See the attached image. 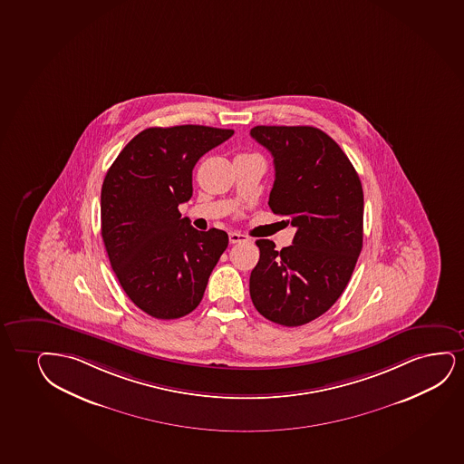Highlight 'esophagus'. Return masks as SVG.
<instances>
[{
    "label": "esophagus",
    "mask_w": 464,
    "mask_h": 464,
    "mask_svg": "<svg viewBox=\"0 0 464 464\" xmlns=\"http://www.w3.org/2000/svg\"><path fill=\"white\" fill-rule=\"evenodd\" d=\"M229 240L232 245H235V243H241V241H247L249 238H247L246 235L240 234V232H230L229 234Z\"/></svg>",
    "instance_id": "34e87169"
}]
</instances>
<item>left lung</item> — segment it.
Returning <instances> with one entry per match:
<instances>
[{
	"label": "left lung",
	"mask_w": 464,
	"mask_h": 464,
	"mask_svg": "<svg viewBox=\"0 0 464 464\" xmlns=\"http://www.w3.org/2000/svg\"><path fill=\"white\" fill-rule=\"evenodd\" d=\"M251 136L275 159L268 206L296 234L281 251L256 241L249 294L265 318L294 328L323 315L345 290L362 249L364 193L352 161L322 130L257 125Z\"/></svg>",
	"instance_id": "1"
}]
</instances>
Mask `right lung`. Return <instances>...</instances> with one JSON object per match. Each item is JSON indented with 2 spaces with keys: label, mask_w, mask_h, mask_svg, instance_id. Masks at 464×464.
Instances as JSON below:
<instances>
[{
  "label": "right lung",
  "mask_w": 464,
  "mask_h": 464,
  "mask_svg": "<svg viewBox=\"0 0 464 464\" xmlns=\"http://www.w3.org/2000/svg\"><path fill=\"white\" fill-rule=\"evenodd\" d=\"M232 135L204 125L142 130L106 172L102 238L123 292L150 317L193 312L229 245L224 230L191 227L179 204L193 196L198 160Z\"/></svg>",
  "instance_id": "right-lung-1"
}]
</instances>
